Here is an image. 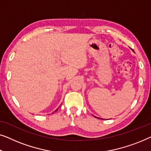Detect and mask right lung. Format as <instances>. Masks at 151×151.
Instances as JSON below:
<instances>
[{"label": "right lung", "mask_w": 151, "mask_h": 151, "mask_svg": "<svg viewBox=\"0 0 151 151\" xmlns=\"http://www.w3.org/2000/svg\"><path fill=\"white\" fill-rule=\"evenodd\" d=\"M57 110H55V111H57Z\"/></svg>", "instance_id": "right-lung-1"}]
</instances>
